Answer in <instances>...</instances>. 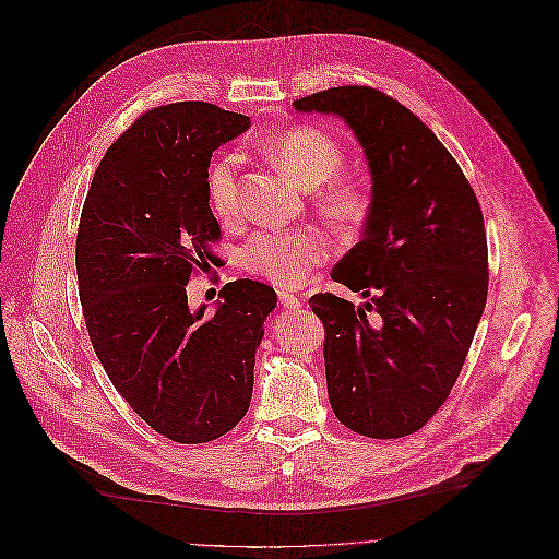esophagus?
Returning a JSON list of instances; mask_svg holds the SVG:
<instances>
[{
    "instance_id": "obj_1",
    "label": "esophagus",
    "mask_w": 559,
    "mask_h": 559,
    "mask_svg": "<svg viewBox=\"0 0 559 559\" xmlns=\"http://www.w3.org/2000/svg\"><path fill=\"white\" fill-rule=\"evenodd\" d=\"M280 305L284 307V309H300L302 307V300L298 298V295H293V293H286V290H280Z\"/></svg>"
}]
</instances>
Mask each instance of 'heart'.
<instances>
[{"label":"heart","instance_id":"obj_1","mask_svg":"<svg viewBox=\"0 0 559 559\" xmlns=\"http://www.w3.org/2000/svg\"><path fill=\"white\" fill-rule=\"evenodd\" d=\"M264 151L277 167L305 189H313L316 210L341 229L364 225L372 210L368 187L341 174L345 167L343 146L316 126H295L266 142ZM237 153L221 155L207 171V199L214 214L233 223L241 214ZM330 257V243L313 227L266 229L248 239L241 250V266L277 288H302L311 273Z\"/></svg>","mask_w":559,"mask_h":559}]
</instances>
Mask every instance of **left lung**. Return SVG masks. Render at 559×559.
Here are the masks:
<instances>
[{"instance_id": "obj_1", "label": "left lung", "mask_w": 559, "mask_h": 559, "mask_svg": "<svg viewBox=\"0 0 559 559\" xmlns=\"http://www.w3.org/2000/svg\"><path fill=\"white\" fill-rule=\"evenodd\" d=\"M293 106L343 117L372 174L366 235L332 273L370 302L354 307L334 293L309 300L324 324L332 408L354 433L411 436L447 402L485 309L480 203L433 130L385 92L341 85Z\"/></svg>"}]
</instances>
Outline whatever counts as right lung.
<instances>
[{
    "label": "right lung",
    "instance_id": "right-lung-1",
    "mask_svg": "<svg viewBox=\"0 0 559 559\" xmlns=\"http://www.w3.org/2000/svg\"><path fill=\"white\" fill-rule=\"evenodd\" d=\"M248 126L205 102L142 112L106 151L81 212L76 275L90 343L130 408L180 444L212 442L243 419L254 349L277 305L254 280L225 284L214 313L187 305L189 280L218 261L212 151Z\"/></svg>",
    "mask_w": 559,
    "mask_h": 559
}]
</instances>
